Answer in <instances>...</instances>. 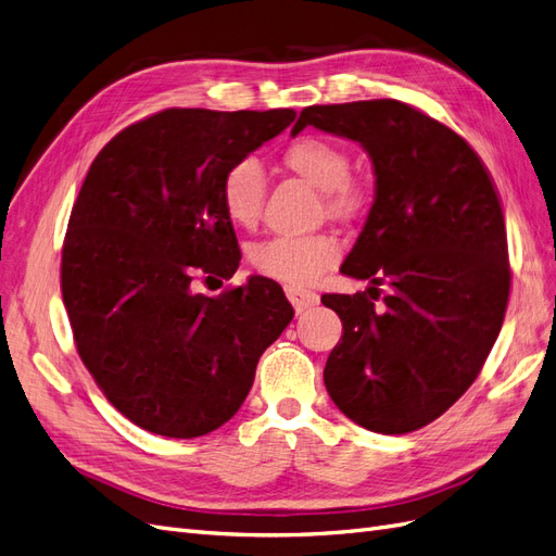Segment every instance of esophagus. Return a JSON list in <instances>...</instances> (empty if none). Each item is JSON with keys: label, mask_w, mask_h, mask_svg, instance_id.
<instances>
[{"label": "esophagus", "mask_w": 556, "mask_h": 556, "mask_svg": "<svg viewBox=\"0 0 556 556\" xmlns=\"http://www.w3.org/2000/svg\"><path fill=\"white\" fill-rule=\"evenodd\" d=\"M285 294H288V299L292 301L296 313H304V311L317 306V301H319V296L313 290L299 288V285H288V288H285Z\"/></svg>", "instance_id": "1"}]
</instances>
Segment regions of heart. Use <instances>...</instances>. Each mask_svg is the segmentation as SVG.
I'll return each instance as SVG.
<instances>
[{
	"label": "heart",
	"mask_w": 556,
	"mask_h": 556,
	"mask_svg": "<svg viewBox=\"0 0 556 556\" xmlns=\"http://www.w3.org/2000/svg\"><path fill=\"white\" fill-rule=\"evenodd\" d=\"M282 164L323 190L325 208L333 217H350L362 206L364 192L350 178V155L323 137H301L282 150ZM264 174L255 160L231 164L220 182L223 211L231 225L252 227L260 220ZM257 274L280 282H311L341 257V245L329 233L313 237H274L250 248Z\"/></svg>",
	"instance_id": "heart-1"
}]
</instances>
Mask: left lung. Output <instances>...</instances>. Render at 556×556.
Segmentation results:
<instances>
[{
  "instance_id": "obj_1",
  "label": "left lung",
  "mask_w": 556,
  "mask_h": 556,
  "mask_svg": "<svg viewBox=\"0 0 556 556\" xmlns=\"http://www.w3.org/2000/svg\"><path fill=\"white\" fill-rule=\"evenodd\" d=\"M317 127L357 141L376 194L341 274L359 294H325L343 323L325 366L331 401L359 427L408 433L441 417L490 355L510 294L501 201L459 134L396 99L308 106ZM391 288L376 307L377 288Z\"/></svg>"
}]
</instances>
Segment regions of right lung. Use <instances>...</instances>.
I'll return each mask as SVG.
<instances>
[{
  "label": "right lung",
  "mask_w": 556,
  "mask_h": 556,
  "mask_svg": "<svg viewBox=\"0 0 556 556\" xmlns=\"http://www.w3.org/2000/svg\"><path fill=\"white\" fill-rule=\"evenodd\" d=\"M292 109H166L123 129L83 180L62 248V299L99 390L137 427L197 439L245 401L262 352L292 323L278 282L231 278L237 233L220 182L294 121Z\"/></svg>",
  "instance_id": "right-lung-1"
}]
</instances>
